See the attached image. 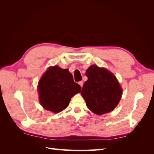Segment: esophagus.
<instances>
[{
	"label": "esophagus",
	"instance_id": "obj_1",
	"mask_svg": "<svg viewBox=\"0 0 154 154\" xmlns=\"http://www.w3.org/2000/svg\"><path fill=\"white\" fill-rule=\"evenodd\" d=\"M78 83H79V84H80V85L82 87H83V82H82V81L79 82H78Z\"/></svg>",
	"mask_w": 154,
	"mask_h": 154
}]
</instances>
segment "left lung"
<instances>
[{
    "label": "left lung",
    "mask_w": 154,
    "mask_h": 154,
    "mask_svg": "<svg viewBox=\"0 0 154 154\" xmlns=\"http://www.w3.org/2000/svg\"><path fill=\"white\" fill-rule=\"evenodd\" d=\"M88 80L81 94L88 109L97 115L112 111L122 96V88L117 78L109 70L92 65L86 71Z\"/></svg>",
    "instance_id": "left-lung-1"
}]
</instances>
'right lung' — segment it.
I'll list each match as a JSON object with an SVG mask.
<instances>
[{
    "label": "right lung",
    "mask_w": 154,
    "mask_h": 154,
    "mask_svg": "<svg viewBox=\"0 0 154 154\" xmlns=\"http://www.w3.org/2000/svg\"><path fill=\"white\" fill-rule=\"evenodd\" d=\"M81 89L67 69L50 67L38 82L39 101L45 110L58 113L67 108L71 97Z\"/></svg>",
    "instance_id": "obj_1"
}]
</instances>
